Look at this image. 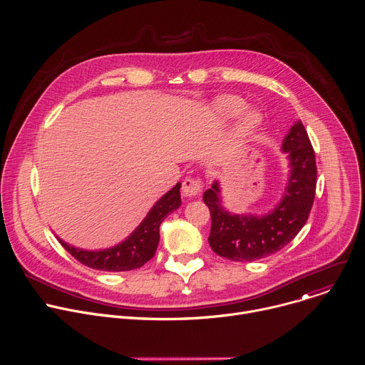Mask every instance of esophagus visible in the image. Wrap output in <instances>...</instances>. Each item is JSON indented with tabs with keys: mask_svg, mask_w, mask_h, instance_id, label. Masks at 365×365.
<instances>
[{
	"mask_svg": "<svg viewBox=\"0 0 365 365\" xmlns=\"http://www.w3.org/2000/svg\"><path fill=\"white\" fill-rule=\"evenodd\" d=\"M202 189H203V183L199 178H186L182 183L183 195L189 197L199 196L202 193Z\"/></svg>",
	"mask_w": 365,
	"mask_h": 365,
	"instance_id": "34e87169",
	"label": "esophagus"
}]
</instances>
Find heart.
Here are the masks:
<instances>
[{
    "instance_id": "heart-1",
    "label": "heart",
    "mask_w": 365,
    "mask_h": 365,
    "mask_svg": "<svg viewBox=\"0 0 365 365\" xmlns=\"http://www.w3.org/2000/svg\"><path fill=\"white\" fill-rule=\"evenodd\" d=\"M247 108V103L234 95H224L217 99L215 102V111L222 120H234L238 115H241ZM262 123V118L257 113H248L245 117L240 121L238 125V137L247 138L251 135Z\"/></svg>"
}]
</instances>
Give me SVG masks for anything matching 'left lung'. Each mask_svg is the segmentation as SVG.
Returning <instances> with one entry per match:
<instances>
[{"label":"left lung","mask_w":365,"mask_h":365,"mask_svg":"<svg viewBox=\"0 0 365 365\" xmlns=\"http://www.w3.org/2000/svg\"><path fill=\"white\" fill-rule=\"evenodd\" d=\"M290 162L286 193L274 210L264 217L232 215L221 206L220 185L203 193L211 212V248L231 262H254L286 247L306 224L317 192V160L309 135L297 121L283 140Z\"/></svg>","instance_id":"1"}]
</instances>
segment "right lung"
<instances>
[{
  "instance_id": "1",
  "label": "right lung",
  "mask_w": 365,
  "mask_h": 365,
  "mask_svg": "<svg viewBox=\"0 0 365 365\" xmlns=\"http://www.w3.org/2000/svg\"><path fill=\"white\" fill-rule=\"evenodd\" d=\"M179 206L180 183H176L172 190H169L154 203L143 222L121 244L101 251H86L75 248L62 240H59V242L79 263L91 269L103 272L135 270L153 258L160 240V224Z\"/></svg>"
}]
</instances>
